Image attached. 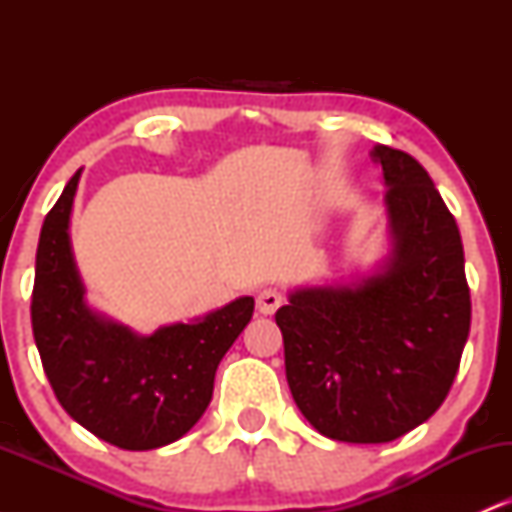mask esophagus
I'll use <instances>...</instances> for the list:
<instances>
[{
    "label": "esophagus",
    "instance_id": "1",
    "mask_svg": "<svg viewBox=\"0 0 512 512\" xmlns=\"http://www.w3.org/2000/svg\"><path fill=\"white\" fill-rule=\"evenodd\" d=\"M281 303H284V296L274 289H264L260 291V296H257V310H260L262 315H274Z\"/></svg>",
    "mask_w": 512,
    "mask_h": 512
}]
</instances>
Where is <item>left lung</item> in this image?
Masks as SVG:
<instances>
[{
	"label": "left lung",
	"mask_w": 512,
	"mask_h": 512,
	"mask_svg": "<svg viewBox=\"0 0 512 512\" xmlns=\"http://www.w3.org/2000/svg\"><path fill=\"white\" fill-rule=\"evenodd\" d=\"M385 255L366 272L296 286L276 310L293 402L342 443H390L436 414L472 303L457 223L416 158L378 144Z\"/></svg>",
	"instance_id": "obj_1"
}]
</instances>
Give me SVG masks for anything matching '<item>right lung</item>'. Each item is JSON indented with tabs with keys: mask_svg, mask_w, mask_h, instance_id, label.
<instances>
[{
	"mask_svg": "<svg viewBox=\"0 0 512 512\" xmlns=\"http://www.w3.org/2000/svg\"><path fill=\"white\" fill-rule=\"evenodd\" d=\"M81 168L45 216L35 255L33 337L55 397L69 416L122 450L175 443L202 419L221 358L250 322L240 296L190 322L139 334L86 301L72 250Z\"/></svg>",
	"mask_w": 512,
	"mask_h": 512,
	"instance_id": "obj_1",
	"label": "right lung"
}]
</instances>
